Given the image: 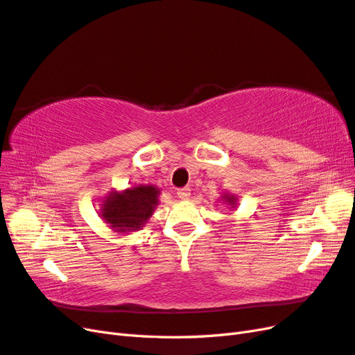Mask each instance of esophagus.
Wrapping results in <instances>:
<instances>
[{
    "label": "esophagus",
    "mask_w": 355,
    "mask_h": 355,
    "mask_svg": "<svg viewBox=\"0 0 355 355\" xmlns=\"http://www.w3.org/2000/svg\"><path fill=\"white\" fill-rule=\"evenodd\" d=\"M178 197L182 198V200H188L189 196H191V189L188 187H184V188H179L178 189Z\"/></svg>",
    "instance_id": "obj_1"
}]
</instances>
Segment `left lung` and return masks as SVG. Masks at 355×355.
<instances>
[{
  "mask_svg": "<svg viewBox=\"0 0 355 355\" xmlns=\"http://www.w3.org/2000/svg\"><path fill=\"white\" fill-rule=\"evenodd\" d=\"M225 200L228 201L230 205H234V197L233 196H225Z\"/></svg>",
  "mask_w": 355,
  "mask_h": 355,
  "instance_id": "left-lung-1",
  "label": "left lung"
}]
</instances>
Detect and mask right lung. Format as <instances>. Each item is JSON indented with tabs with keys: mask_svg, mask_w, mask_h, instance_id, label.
<instances>
[{
	"mask_svg": "<svg viewBox=\"0 0 355 355\" xmlns=\"http://www.w3.org/2000/svg\"><path fill=\"white\" fill-rule=\"evenodd\" d=\"M159 191L152 185L128 188L123 193H112L103 201L101 216L118 233L139 230L150 218L158 205Z\"/></svg>",
	"mask_w": 355,
	"mask_h": 355,
	"instance_id": "1",
	"label": "right lung"
}]
</instances>
